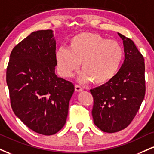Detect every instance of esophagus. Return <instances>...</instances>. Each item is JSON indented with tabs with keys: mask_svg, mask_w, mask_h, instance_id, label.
I'll return each mask as SVG.
<instances>
[{
	"mask_svg": "<svg viewBox=\"0 0 154 154\" xmlns=\"http://www.w3.org/2000/svg\"><path fill=\"white\" fill-rule=\"evenodd\" d=\"M75 91H83V88L82 87H81L80 86H79V85H75Z\"/></svg>",
	"mask_w": 154,
	"mask_h": 154,
	"instance_id": "34e87169",
	"label": "esophagus"
}]
</instances>
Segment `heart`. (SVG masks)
<instances>
[{
  "instance_id": "1",
  "label": "heart",
  "mask_w": 154,
  "mask_h": 154,
  "mask_svg": "<svg viewBox=\"0 0 154 154\" xmlns=\"http://www.w3.org/2000/svg\"><path fill=\"white\" fill-rule=\"evenodd\" d=\"M124 51L117 41L108 40L99 34L82 32L70 39L68 49L60 47L55 60L60 75L71 77L82 65L78 80L82 84L91 81L101 85L111 80L118 72Z\"/></svg>"
}]
</instances>
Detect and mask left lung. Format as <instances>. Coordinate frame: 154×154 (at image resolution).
Instances as JSON below:
<instances>
[{"instance_id": "8db88e82", "label": "left lung", "mask_w": 154, "mask_h": 154, "mask_svg": "<svg viewBox=\"0 0 154 154\" xmlns=\"http://www.w3.org/2000/svg\"><path fill=\"white\" fill-rule=\"evenodd\" d=\"M118 35L123 40L124 63L111 80L90 90L94 123L108 133L119 132L131 123L146 93L144 58L132 40Z\"/></svg>"}]
</instances>
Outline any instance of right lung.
I'll list each match as a JSON object with an SVG mask.
<instances>
[{"label":"right lung","mask_w":154,"mask_h":154,"mask_svg":"<svg viewBox=\"0 0 154 154\" xmlns=\"http://www.w3.org/2000/svg\"><path fill=\"white\" fill-rule=\"evenodd\" d=\"M56 41L53 30L32 32L12 50L6 83L14 114L28 128L44 135L66 122L72 83L55 74Z\"/></svg>","instance_id":"1"}]
</instances>
